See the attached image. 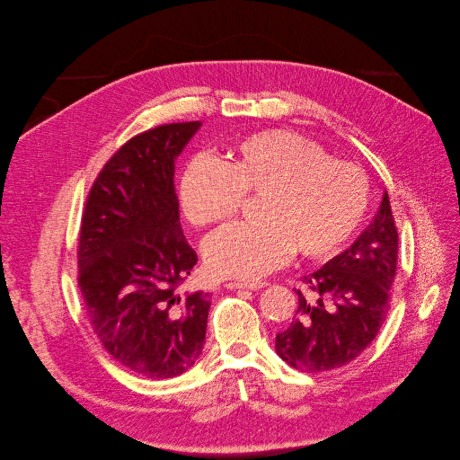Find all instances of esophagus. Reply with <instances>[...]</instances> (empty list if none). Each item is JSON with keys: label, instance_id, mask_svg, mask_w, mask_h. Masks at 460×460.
I'll list each match as a JSON object with an SVG mask.
<instances>
[{"label": "esophagus", "instance_id": "obj_1", "mask_svg": "<svg viewBox=\"0 0 460 460\" xmlns=\"http://www.w3.org/2000/svg\"><path fill=\"white\" fill-rule=\"evenodd\" d=\"M264 283L262 281H248V283H243V281H232V283H226V288L230 290H259L262 288Z\"/></svg>", "mask_w": 460, "mask_h": 460}]
</instances>
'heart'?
Wrapping results in <instances>:
<instances>
[{"instance_id":"heart-1","label":"heart","mask_w":460,"mask_h":460,"mask_svg":"<svg viewBox=\"0 0 460 460\" xmlns=\"http://www.w3.org/2000/svg\"><path fill=\"white\" fill-rule=\"evenodd\" d=\"M255 198L252 221L223 226L205 241L217 278L257 279L290 253L330 259L362 223L370 203L366 173L335 161L290 130H264L237 143L225 163L199 155L179 181V205L198 228L219 225Z\"/></svg>"}]
</instances>
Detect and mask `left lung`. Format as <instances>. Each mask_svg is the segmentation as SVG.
Masks as SVG:
<instances>
[{"label":"left lung","mask_w":460,"mask_h":460,"mask_svg":"<svg viewBox=\"0 0 460 460\" xmlns=\"http://www.w3.org/2000/svg\"><path fill=\"white\" fill-rule=\"evenodd\" d=\"M399 234L385 192L370 226L341 255L301 279L297 315L275 337L278 355L308 374L351 362L377 337L392 301Z\"/></svg>","instance_id":"left-lung-1"}]
</instances>
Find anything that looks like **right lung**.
Returning a JSON list of instances; mask_svg holds the SVG:
<instances>
[{
	"label": "right lung",
	"mask_w": 460,
	"mask_h": 460,
	"mask_svg": "<svg viewBox=\"0 0 460 460\" xmlns=\"http://www.w3.org/2000/svg\"><path fill=\"white\" fill-rule=\"evenodd\" d=\"M199 127L170 123L128 139L98 173L81 219L77 285L92 330L148 379L187 372L205 344L210 296L179 292L198 253L173 190V159Z\"/></svg>",
	"instance_id": "1"
}]
</instances>
